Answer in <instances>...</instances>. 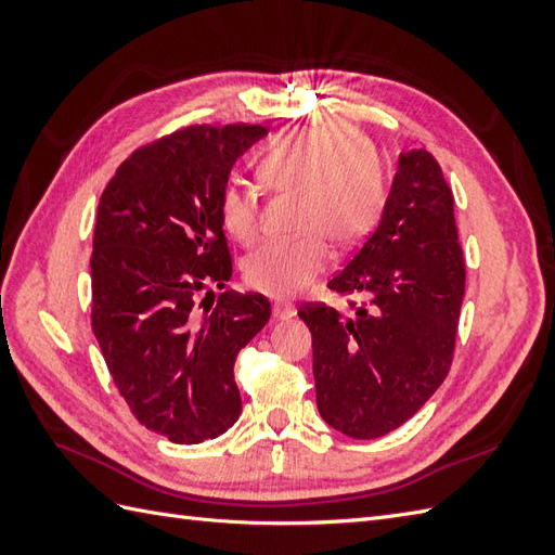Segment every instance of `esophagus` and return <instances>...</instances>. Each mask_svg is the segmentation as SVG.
Returning a JSON list of instances; mask_svg holds the SVG:
<instances>
[{
	"label": "esophagus",
	"instance_id": "34e87169",
	"mask_svg": "<svg viewBox=\"0 0 555 555\" xmlns=\"http://www.w3.org/2000/svg\"><path fill=\"white\" fill-rule=\"evenodd\" d=\"M296 314L294 304H287V300H275L273 304V317L275 319H289Z\"/></svg>",
	"mask_w": 555,
	"mask_h": 555
}]
</instances>
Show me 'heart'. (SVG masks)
Wrapping results in <instances>:
<instances>
[{
    "instance_id": "1",
    "label": "heart",
    "mask_w": 555,
    "mask_h": 555,
    "mask_svg": "<svg viewBox=\"0 0 555 555\" xmlns=\"http://www.w3.org/2000/svg\"><path fill=\"white\" fill-rule=\"evenodd\" d=\"M266 188L300 196L296 241L263 243L243 261L251 289L287 298L304 292L324 271L335 245H351L373 231L384 206L377 155L357 133L340 125L298 127L268 145L259 159ZM220 224L233 241L249 245L259 233L257 194L229 180L217 198Z\"/></svg>"
}]
</instances>
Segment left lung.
I'll list each match as a JSON object with an SVG mask.
<instances>
[{"label": "left lung", "mask_w": 555, "mask_h": 555, "mask_svg": "<svg viewBox=\"0 0 555 555\" xmlns=\"http://www.w3.org/2000/svg\"><path fill=\"white\" fill-rule=\"evenodd\" d=\"M328 289L367 300L349 319L326 304L298 308L312 333L317 408L335 430L375 440L424 408L456 347L465 259L453 194L428 150L400 153L377 229Z\"/></svg>", "instance_id": "1"}]
</instances>
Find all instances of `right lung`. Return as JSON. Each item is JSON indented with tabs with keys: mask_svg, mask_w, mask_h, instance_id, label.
Wrapping results in <instances>:
<instances>
[{
	"mask_svg": "<svg viewBox=\"0 0 555 555\" xmlns=\"http://www.w3.org/2000/svg\"><path fill=\"white\" fill-rule=\"evenodd\" d=\"M261 125H196L117 166L99 198L92 331L131 414L176 444L212 440L238 422V351L271 319L261 294L224 292L198 312L206 284L233 268L217 215L231 166Z\"/></svg>",
	"mask_w": 555,
	"mask_h": 555,
	"instance_id": "add662e5",
	"label": "right lung"
}]
</instances>
